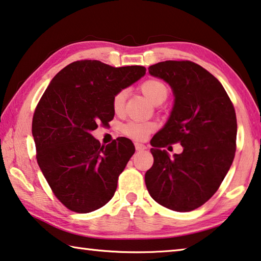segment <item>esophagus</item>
I'll return each mask as SVG.
<instances>
[{
    "label": "esophagus",
    "mask_w": 261,
    "mask_h": 261,
    "mask_svg": "<svg viewBox=\"0 0 261 261\" xmlns=\"http://www.w3.org/2000/svg\"><path fill=\"white\" fill-rule=\"evenodd\" d=\"M135 146H136V150H137V151H144V150H146V148H147L145 145H144V144H139V143H136Z\"/></svg>",
    "instance_id": "1"
}]
</instances>
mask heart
<instances>
[{
    "label": "heart",
    "instance_id": "1",
    "mask_svg": "<svg viewBox=\"0 0 261 261\" xmlns=\"http://www.w3.org/2000/svg\"><path fill=\"white\" fill-rule=\"evenodd\" d=\"M139 89L153 105H158V103L164 102L167 98L169 93L168 86L164 81L159 80V79H147V80L140 84ZM125 96L126 94L124 90H118L113 96L111 106H113V110L116 114H121L123 111L124 105H125ZM153 130H154V125L148 122L132 121L124 124L122 127L123 134L135 140L146 139L147 136Z\"/></svg>",
    "mask_w": 261,
    "mask_h": 261
}]
</instances>
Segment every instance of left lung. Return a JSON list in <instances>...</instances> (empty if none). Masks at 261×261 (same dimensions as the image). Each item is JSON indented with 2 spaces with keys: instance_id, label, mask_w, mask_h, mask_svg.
Here are the masks:
<instances>
[{
  "instance_id": "left-lung-1",
  "label": "left lung",
  "mask_w": 261,
  "mask_h": 261,
  "mask_svg": "<svg viewBox=\"0 0 261 261\" xmlns=\"http://www.w3.org/2000/svg\"><path fill=\"white\" fill-rule=\"evenodd\" d=\"M175 96L171 117L152 138L153 165L145 174L153 200L186 213L204 204L220 188L232 165L237 118L220 81L189 60L161 61L148 67ZM179 142L184 151L169 157L162 150Z\"/></svg>"
}]
</instances>
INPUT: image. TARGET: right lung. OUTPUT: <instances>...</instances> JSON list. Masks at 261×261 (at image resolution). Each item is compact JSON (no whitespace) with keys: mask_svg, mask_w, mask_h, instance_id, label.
<instances>
[{"mask_svg":"<svg viewBox=\"0 0 261 261\" xmlns=\"http://www.w3.org/2000/svg\"><path fill=\"white\" fill-rule=\"evenodd\" d=\"M145 72L143 66L74 61L52 79L37 105L32 118L37 163L56 197L72 212H94L114 196L135 145L124 137L101 145L90 132L108 125L115 93Z\"/></svg>","mask_w":261,"mask_h":261,"instance_id":"obj_1","label":"right lung"}]
</instances>
